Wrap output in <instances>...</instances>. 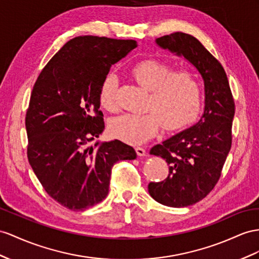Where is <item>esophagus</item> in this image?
<instances>
[{
	"instance_id": "obj_1",
	"label": "esophagus",
	"mask_w": 259,
	"mask_h": 259,
	"mask_svg": "<svg viewBox=\"0 0 259 259\" xmlns=\"http://www.w3.org/2000/svg\"><path fill=\"white\" fill-rule=\"evenodd\" d=\"M136 152H137V154L139 156H144L145 154H147V152H145V149L141 148V147H137L136 148Z\"/></svg>"
}]
</instances>
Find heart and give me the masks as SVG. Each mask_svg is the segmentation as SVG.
<instances>
[{"mask_svg": "<svg viewBox=\"0 0 259 259\" xmlns=\"http://www.w3.org/2000/svg\"><path fill=\"white\" fill-rule=\"evenodd\" d=\"M131 75L150 91L145 114H124L110 123L111 135L130 144H141L153 137L160 124L166 130H178L194 123L201 112L200 79L190 70H176L170 63L149 58L137 62ZM119 79L108 73L99 89V103L105 109H118Z\"/></svg>", "mask_w": 259, "mask_h": 259, "instance_id": "b5f03b06", "label": "heart"}]
</instances>
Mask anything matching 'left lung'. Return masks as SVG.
Masks as SVG:
<instances>
[{
  "instance_id": "left-lung-1",
  "label": "left lung",
  "mask_w": 259,
  "mask_h": 259,
  "mask_svg": "<svg viewBox=\"0 0 259 259\" xmlns=\"http://www.w3.org/2000/svg\"><path fill=\"white\" fill-rule=\"evenodd\" d=\"M156 44L183 56L204 82L200 120L150 151L169 165L163 182L149 184L151 197L168 207H188L202 200L219 182L232 145L235 104L223 66L197 38L177 31L157 38Z\"/></svg>"
}]
</instances>
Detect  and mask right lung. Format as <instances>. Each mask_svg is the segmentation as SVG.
Segmentation results:
<instances>
[{
    "mask_svg": "<svg viewBox=\"0 0 259 259\" xmlns=\"http://www.w3.org/2000/svg\"><path fill=\"white\" fill-rule=\"evenodd\" d=\"M136 47L135 40L73 38L46 64L32 89L25 119L28 161L46 193L70 210L103 201L114 164L137 157L119 140L89 145L105 128L98 97L103 79Z\"/></svg>",
    "mask_w": 259,
    "mask_h": 259,
    "instance_id": "right-lung-1",
    "label": "right lung"
}]
</instances>
